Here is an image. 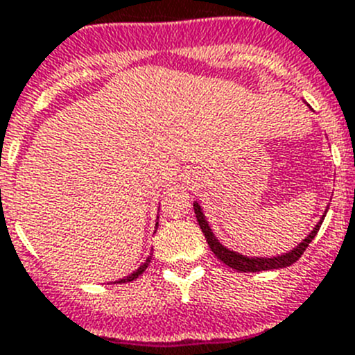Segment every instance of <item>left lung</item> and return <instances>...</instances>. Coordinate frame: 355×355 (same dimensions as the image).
<instances>
[{
	"instance_id": "1",
	"label": "left lung",
	"mask_w": 355,
	"mask_h": 355,
	"mask_svg": "<svg viewBox=\"0 0 355 355\" xmlns=\"http://www.w3.org/2000/svg\"><path fill=\"white\" fill-rule=\"evenodd\" d=\"M193 209H196L197 222H199L200 229H202V233H205L209 249H211V252L215 254L216 258L238 272H263V270H274V268H286V266L293 265V263L302 256L304 250L307 249V245L311 243L313 238L316 236L320 225H322L325 215H327L329 206L324 211V215H322V218L318 220V224L313 227L311 233L307 234V236L300 241L299 245L295 247V249H291L290 252L281 254V256H274V258H256V256L252 258V256H243V254L236 252V250L227 249V247L222 245L220 241H218V238L215 236L211 225H209L208 218L205 216V211H202V208H200V205L197 202V200H193Z\"/></svg>"
}]
</instances>
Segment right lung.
Masks as SVG:
<instances>
[{"instance_id": "obj_1", "label": "right lung", "mask_w": 355, "mask_h": 355, "mask_svg": "<svg viewBox=\"0 0 355 355\" xmlns=\"http://www.w3.org/2000/svg\"><path fill=\"white\" fill-rule=\"evenodd\" d=\"M156 227H158V222H156ZM150 258H153V256H149V258H147L146 261H144L142 265H140L139 268H137V270L133 272V274H131V275H128V277H124V279H121V281H119V283H130V281H135V279L139 277L140 274H144V270H146L147 266H149V263H150Z\"/></svg>"}]
</instances>
